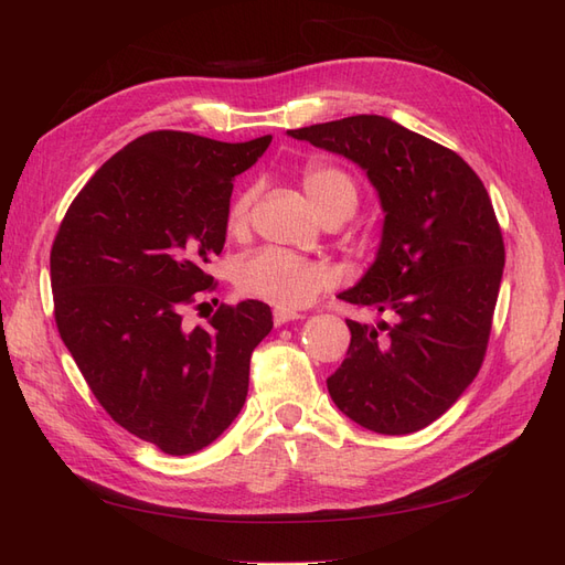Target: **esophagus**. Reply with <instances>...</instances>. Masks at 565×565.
<instances>
[{
	"label": "esophagus",
	"mask_w": 565,
	"mask_h": 565,
	"mask_svg": "<svg viewBox=\"0 0 565 565\" xmlns=\"http://www.w3.org/2000/svg\"><path fill=\"white\" fill-rule=\"evenodd\" d=\"M297 318H301V316L295 313V311H289V309H276V311H273V322H276V328H280V324H285L289 320H297Z\"/></svg>",
	"instance_id": "obj_1"
}]
</instances>
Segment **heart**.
<instances>
[{"mask_svg": "<svg viewBox=\"0 0 565 565\" xmlns=\"http://www.w3.org/2000/svg\"><path fill=\"white\" fill-rule=\"evenodd\" d=\"M301 185L320 216H328L341 207H355V185L351 177L332 164L313 162L306 167ZM249 204V193L233 200L226 216L228 233L241 235L247 228ZM332 282L334 273L328 264L276 247L252 252L235 266L237 289L247 297L278 306V309H301Z\"/></svg>", "mask_w": 565, "mask_h": 565, "instance_id": "b5f03b06", "label": "heart"}]
</instances>
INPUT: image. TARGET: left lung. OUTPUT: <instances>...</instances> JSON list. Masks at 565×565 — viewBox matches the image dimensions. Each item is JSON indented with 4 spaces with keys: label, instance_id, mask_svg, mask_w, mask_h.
Segmentation results:
<instances>
[{
    "label": "left lung",
    "instance_id": "obj_1",
    "mask_svg": "<svg viewBox=\"0 0 565 565\" xmlns=\"http://www.w3.org/2000/svg\"><path fill=\"white\" fill-rule=\"evenodd\" d=\"M287 136L361 167L384 212L377 256L339 299L393 322L347 320L351 344L330 396L370 431H419L457 403L486 355L504 268L486 185L457 152L382 115Z\"/></svg>",
    "mask_w": 565,
    "mask_h": 565
}]
</instances>
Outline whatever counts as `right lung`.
Returning <instances> with one entry per match:
<instances>
[{
  "label": "right lung",
  "mask_w": 565,
  "mask_h": 565,
  "mask_svg": "<svg viewBox=\"0 0 565 565\" xmlns=\"http://www.w3.org/2000/svg\"><path fill=\"white\" fill-rule=\"evenodd\" d=\"M270 139L143 134L82 188L51 247L63 344L106 413L167 455L207 448L241 415L252 351L273 328L256 299L183 324L214 285L204 266L226 243L233 179Z\"/></svg>",
  "instance_id": "obj_1"
}]
</instances>
